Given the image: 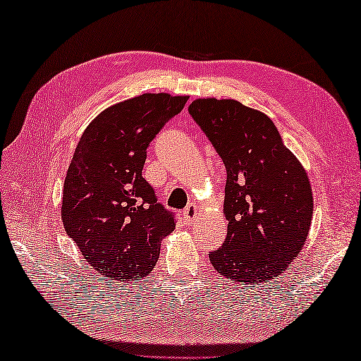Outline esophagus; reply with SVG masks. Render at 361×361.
<instances>
[{
    "mask_svg": "<svg viewBox=\"0 0 361 361\" xmlns=\"http://www.w3.org/2000/svg\"><path fill=\"white\" fill-rule=\"evenodd\" d=\"M198 214H200V211H198V206L195 203L188 204L186 209L183 211V216H185V220L188 225L194 224V221L198 219Z\"/></svg>",
    "mask_w": 361,
    "mask_h": 361,
    "instance_id": "esophagus-1",
    "label": "esophagus"
}]
</instances>
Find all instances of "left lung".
<instances>
[{
    "label": "left lung",
    "instance_id": "obj_1",
    "mask_svg": "<svg viewBox=\"0 0 361 361\" xmlns=\"http://www.w3.org/2000/svg\"><path fill=\"white\" fill-rule=\"evenodd\" d=\"M189 113L226 167L228 234L214 268L243 286L283 273L309 234L313 197L304 167L267 114L234 99H197Z\"/></svg>",
    "mask_w": 361,
    "mask_h": 361
}]
</instances>
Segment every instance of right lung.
Listing matches in <instances>:
<instances>
[{
    "label": "right lung",
    "instance_id": "1",
    "mask_svg": "<svg viewBox=\"0 0 361 361\" xmlns=\"http://www.w3.org/2000/svg\"><path fill=\"white\" fill-rule=\"evenodd\" d=\"M188 96L141 94L111 105L83 132L68 167L62 220L83 259L116 281L147 276L175 216L142 178L147 147Z\"/></svg>",
    "mask_w": 361,
    "mask_h": 361
}]
</instances>
